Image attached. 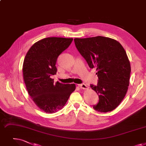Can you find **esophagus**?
I'll list each match as a JSON object with an SVG mask.
<instances>
[{"mask_svg":"<svg viewBox=\"0 0 146 146\" xmlns=\"http://www.w3.org/2000/svg\"><path fill=\"white\" fill-rule=\"evenodd\" d=\"M78 86H79V87H80V89H83V90H86V89L88 88V86L86 84H80Z\"/></svg>","mask_w":146,"mask_h":146,"instance_id":"34e87169","label":"esophagus"}]
</instances>
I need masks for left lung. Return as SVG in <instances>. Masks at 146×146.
I'll use <instances>...</instances> for the list:
<instances>
[{"label":"left lung","mask_w":146,"mask_h":146,"mask_svg":"<svg viewBox=\"0 0 146 146\" xmlns=\"http://www.w3.org/2000/svg\"><path fill=\"white\" fill-rule=\"evenodd\" d=\"M74 40L89 67L97 71V85H90L99 96V102L94 109L102 113L115 109L129 85L131 64L123 47L115 39L100 36Z\"/></svg>","instance_id":"8db88e82"}]
</instances>
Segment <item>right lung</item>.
Listing matches in <instances>:
<instances>
[{
	"label": "right lung",
	"instance_id": "right-lung-1",
	"mask_svg": "<svg viewBox=\"0 0 146 146\" xmlns=\"http://www.w3.org/2000/svg\"><path fill=\"white\" fill-rule=\"evenodd\" d=\"M73 38L46 37L35 43L23 62V74L27 91L40 110L53 113L63 108L76 85L63 84L50 78L56 73L58 56L70 45Z\"/></svg>",
	"mask_w": 146,
	"mask_h": 146
}]
</instances>
